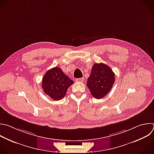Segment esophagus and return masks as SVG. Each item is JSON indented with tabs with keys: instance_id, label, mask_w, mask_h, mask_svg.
<instances>
[{
	"instance_id": "1",
	"label": "esophagus",
	"mask_w": 154,
	"mask_h": 154,
	"mask_svg": "<svg viewBox=\"0 0 154 154\" xmlns=\"http://www.w3.org/2000/svg\"><path fill=\"white\" fill-rule=\"evenodd\" d=\"M75 80L77 82H83V80H84V79L83 78H79V79H76Z\"/></svg>"
}]
</instances>
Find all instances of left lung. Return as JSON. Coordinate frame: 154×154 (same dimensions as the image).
Returning <instances> with one entry per match:
<instances>
[{
    "label": "left lung",
    "instance_id": "left-lung-1",
    "mask_svg": "<svg viewBox=\"0 0 154 154\" xmlns=\"http://www.w3.org/2000/svg\"><path fill=\"white\" fill-rule=\"evenodd\" d=\"M115 80V74L109 66L102 63H94L86 85L92 95L100 99L105 97L111 91Z\"/></svg>",
    "mask_w": 154,
    "mask_h": 154
}]
</instances>
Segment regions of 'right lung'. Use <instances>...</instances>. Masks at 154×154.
<instances>
[{"label":"right lung","instance_id":"1","mask_svg":"<svg viewBox=\"0 0 154 154\" xmlns=\"http://www.w3.org/2000/svg\"><path fill=\"white\" fill-rule=\"evenodd\" d=\"M74 83L59 67L48 70L43 76L42 88L44 92L54 100L62 99L68 88Z\"/></svg>","mask_w":154,"mask_h":154}]
</instances>
